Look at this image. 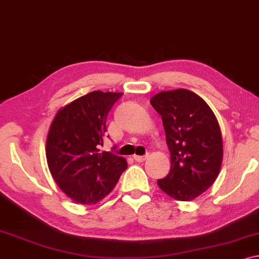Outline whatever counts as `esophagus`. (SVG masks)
<instances>
[{
    "label": "esophagus",
    "instance_id": "34e87169",
    "mask_svg": "<svg viewBox=\"0 0 259 259\" xmlns=\"http://www.w3.org/2000/svg\"><path fill=\"white\" fill-rule=\"evenodd\" d=\"M148 157H149V154H145V156H134V159L138 161V163H142V161L148 159Z\"/></svg>",
    "mask_w": 259,
    "mask_h": 259
}]
</instances>
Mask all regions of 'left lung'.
I'll return each instance as SVG.
<instances>
[{"label": "left lung", "mask_w": 259, "mask_h": 259, "mask_svg": "<svg viewBox=\"0 0 259 259\" xmlns=\"http://www.w3.org/2000/svg\"><path fill=\"white\" fill-rule=\"evenodd\" d=\"M150 102L163 119L171 153V169L158 186L179 201L194 200L214 184L221 168L218 119L203 99L187 90L160 92Z\"/></svg>", "instance_id": "left-lung-1"}]
</instances>
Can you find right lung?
<instances>
[{"mask_svg": "<svg viewBox=\"0 0 259 259\" xmlns=\"http://www.w3.org/2000/svg\"><path fill=\"white\" fill-rule=\"evenodd\" d=\"M122 95L88 93L61 108L50 126L46 140L50 172L75 202L98 203L114 190L128 167L123 157L99 149L106 136L108 114Z\"/></svg>", "mask_w": 259, "mask_h": 259, "instance_id": "obj_1", "label": "right lung"}]
</instances>
